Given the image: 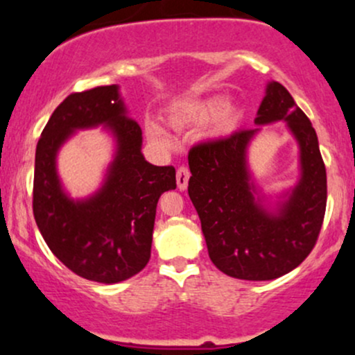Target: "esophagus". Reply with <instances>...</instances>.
Instances as JSON below:
<instances>
[{"mask_svg": "<svg viewBox=\"0 0 355 355\" xmlns=\"http://www.w3.org/2000/svg\"><path fill=\"white\" fill-rule=\"evenodd\" d=\"M189 178H190V170L187 166H180L177 170V187L180 190H185L187 185H189Z\"/></svg>", "mask_w": 355, "mask_h": 355, "instance_id": "esophagus-1", "label": "esophagus"}]
</instances>
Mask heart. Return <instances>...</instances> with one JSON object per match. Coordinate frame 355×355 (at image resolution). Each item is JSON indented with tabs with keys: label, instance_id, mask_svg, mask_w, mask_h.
<instances>
[{
	"label": "heart",
	"instance_id": "obj_1",
	"mask_svg": "<svg viewBox=\"0 0 355 355\" xmlns=\"http://www.w3.org/2000/svg\"><path fill=\"white\" fill-rule=\"evenodd\" d=\"M211 120L210 135L227 137L234 133L242 120V110L239 105L225 103L222 96H209V98L189 101L178 105L170 115V123L175 128H187V126H198ZM146 135L157 144H170V135L162 125L150 120L146 123Z\"/></svg>",
	"mask_w": 355,
	"mask_h": 355
}]
</instances>
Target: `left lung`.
<instances>
[{
	"instance_id": "left-lung-1",
	"label": "left lung",
	"mask_w": 355,
	"mask_h": 355,
	"mask_svg": "<svg viewBox=\"0 0 355 355\" xmlns=\"http://www.w3.org/2000/svg\"><path fill=\"white\" fill-rule=\"evenodd\" d=\"M287 121L300 150V178L287 200L270 210L252 182L247 148L260 128L203 141L189 152V195L202 222L210 260L242 280H274L307 259L327 203V175L317 133L287 88L267 85L255 123Z\"/></svg>"
}]
</instances>
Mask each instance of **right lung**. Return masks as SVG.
Masks as SVG:
<instances>
[{"instance_id": "1", "label": "right lung", "mask_w": 355, "mask_h": 355, "mask_svg": "<svg viewBox=\"0 0 355 355\" xmlns=\"http://www.w3.org/2000/svg\"><path fill=\"white\" fill-rule=\"evenodd\" d=\"M105 124L117 153L102 189L71 201L55 173V153L75 129ZM177 189L175 168L148 164L141 128L126 115L116 85L71 93L53 112L36 145L33 214L44 242L76 275L116 284L144 270L152 252L160 195Z\"/></svg>"}]
</instances>
